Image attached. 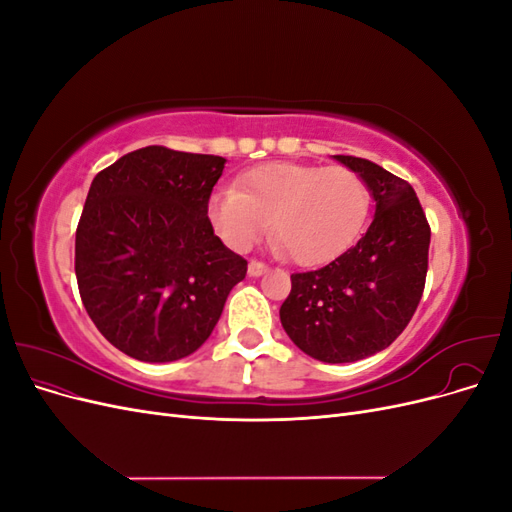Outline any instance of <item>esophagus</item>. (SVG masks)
Returning a JSON list of instances; mask_svg holds the SVG:
<instances>
[{"label": "esophagus", "mask_w": 512, "mask_h": 512, "mask_svg": "<svg viewBox=\"0 0 512 512\" xmlns=\"http://www.w3.org/2000/svg\"><path fill=\"white\" fill-rule=\"evenodd\" d=\"M247 273L250 277H260L262 273H267V265H262L258 260H250V265H247Z\"/></svg>", "instance_id": "34e87169"}]
</instances>
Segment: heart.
Masks as SVG:
<instances>
[{
    "instance_id": "obj_1",
    "label": "heart",
    "mask_w": 512,
    "mask_h": 512,
    "mask_svg": "<svg viewBox=\"0 0 512 512\" xmlns=\"http://www.w3.org/2000/svg\"><path fill=\"white\" fill-rule=\"evenodd\" d=\"M369 209L363 179L348 168L297 162L260 164L241 177V188L213 192L209 220L222 241L245 252L269 230L299 265L331 260L359 235Z\"/></svg>"
}]
</instances>
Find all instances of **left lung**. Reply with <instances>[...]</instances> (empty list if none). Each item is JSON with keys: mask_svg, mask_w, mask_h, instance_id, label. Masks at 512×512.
<instances>
[{"mask_svg": "<svg viewBox=\"0 0 512 512\" xmlns=\"http://www.w3.org/2000/svg\"><path fill=\"white\" fill-rule=\"evenodd\" d=\"M333 158L367 185L374 220L327 267L290 275L280 320L312 359L354 363L389 348L408 327L425 288L431 230L408 181L363 158Z\"/></svg>", "mask_w": 512, "mask_h": 512, "instance_id": "8db88e82", "label": "left lung"}]
</instances>
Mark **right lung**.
I'll return each instance as SVG.
<instances>
[{
	"label": "right lung",
	"mask_w": 512,
	"mask_h": 512,
	"mask_svg": "<svg viewBox=\"0 0 512 512\" xmlns=\"http://www.w3.org/2000/svg\"><path fill=\"white\" fill-rule=\"evenodd\" d=\"M224 164L151 145L91 181L76 228V282L98 331L136 361L196 352L247 273V260L215 237L207 218Z\"/></svg>",
	"instance_id": "obj_1"
}]
</instances>
